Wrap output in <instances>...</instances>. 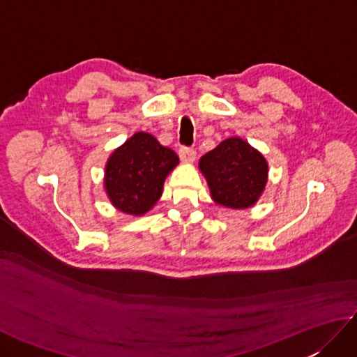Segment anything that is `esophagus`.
Listing matches in <instances>:
<instances>
[{
	"label": "esophagus",
	"mask_w": 357,
	"mask_h": 357,
	"mask_svg": "<svg viewBox=\"0 0 357 357\" xmlns=\"http://www.w3.org/2000/svg\"><path fill=\"white\" fill-rule=\"evenodd\" d=\"M179 158L183 159L184 162L190 164V162L195 161L196 151H195L193 149H190V147H181V149H179Z\"/></svg>",
	"instance_id": "1"
}]
</instances>
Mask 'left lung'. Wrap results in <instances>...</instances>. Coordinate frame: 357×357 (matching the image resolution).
Segmentation results:
<instances>
[{"label": "left lung", "mask_w": 357, "mask_h": 357, "mask_svg": "<svg viewBox=\"0 0 357 357\" xmlns=\"http://www.w3.org/2000/svg\"><path fill=\"white\" fill-rule=\"evenodd\" d=\"M211 198L229 208H248L256 204L267 184L265 158L241 138H229L199 159Z\"/></svg>", "instance_id": "8db88e82"}]
</instances>
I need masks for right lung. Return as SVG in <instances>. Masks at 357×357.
Returning <instances> with one entry per match:
<instances>
[{"instance_id":"1","label":"right lung","mask_w":357,"mask_h":357,"mask_svg":"<svg viewBox=\"0 0 357 357\" xmlns=\"http://www.w3.org/2000/svg\"><path fill=\"white\" fill-rule=\"evenodd\" d=\"M178 164V155L153 135L135 133L105 164V193L123 213L141 216L161 198L167 174Z\"/></svg>"}]
</instances>
